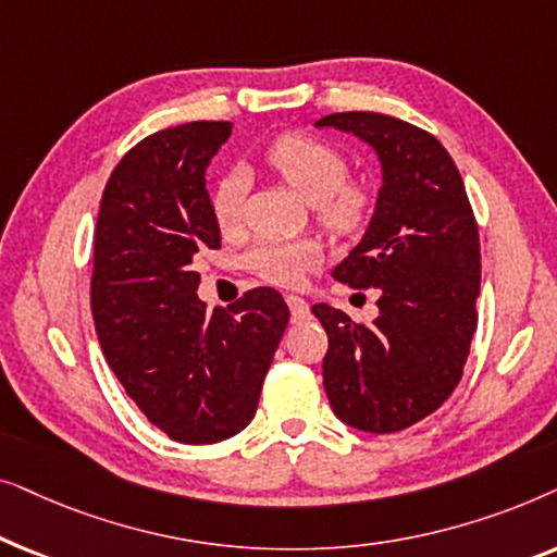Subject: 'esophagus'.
I'll list each match as a JSON object with an SVG mask.
<instances>
[{"mask_svg": "<svg viewBox=\"0 0 557 557\" xmlns=\"http://www.w3.org/2000/svg\"><path fill=\"white\" fill-rule=\"evenodd\" d=\"M286 304H288V309H292V319H294V322H301V319L309 317V304L304 301L301 296L288 294V296H286Z\"/></svg>", "mask_w": 557, "mask_h": 557, "instance_id": "esophagus-1", "label": "esophagus"}]
</instances>
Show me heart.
<instances>
[{"mask_svg": "<svg viewBox=\"0 0 557 557\" xmlns=\"http://www.w3.org/2000/svg\"><path fill=\"white\" fill-rule=\"evenodd\" d=\"M265 162L294 193L317 208L332 233L347 235L364 223L370 193L347 182V157L334 144L309 134H284L265 151ZM243 177L238 172L218 182L212 193V218L220 231H233L243 215ZM319 261V248L309 240H261L248 250L246 263L258 276L281 286H296Z\"/></svg>", "mask_w": 557, "mask_h": 557, "instance_id": "obj_1", "label": "heart"}]
</instances>
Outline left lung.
Returning <instances> with one entry per match:
<instances>
[{
    "label": "left lung",
    "mask_w": 557,
    "mask_h": 557,
    "mask_svg": "<svg viewBox=\"0 0 557 557\" xmlns=\"http://www.w3.org/2000/svg\"><path fill=\"white\" fill-rule=\"evenodd\" d=\"M314 126L355 134L383 170L368 231L332 271L377 288L380 314L355 324L330 304L311 307L330 337L324 391L339 421L395 433L444 406L463 375L482 284L476 220L454 159L423 128L372 111Z\"/></svg>",
    "instance_id": "1"
}]
</instances>
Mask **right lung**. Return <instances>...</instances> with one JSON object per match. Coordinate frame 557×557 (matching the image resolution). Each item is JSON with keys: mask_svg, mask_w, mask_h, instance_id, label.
Instances as JSON below:
<instances>
[{"mask_svg": "<svg viewBox=\"0 0 557 557\" xmlns=\"http://www.w3.org/2000/svg\"><path fill=\"white\" fill-rule=\"evenodd\" d=\"M231 121H193L136 144L103 189L90 307L106 362L149 423L180 444H218L253 421L288 324L276 288L205 311L193 261L220 248L205 187Z\"/></svg>", "mask_w": 557, "mask_h": 557, "instance_id": "add662e5", "label": "right lung"}]
</instances>
